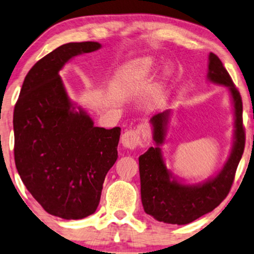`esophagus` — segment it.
Instances as JSON below:
<instances>
[{"label": "esophagus", "instance_id": "1", "mask_svg": "<svg viewBox=\"0 0 254 254\" xmlns=\"http://www.w3.org/2000/svg\"><path fill=\"white\" fill-rule=\"evenodd\" d=\"M121 141L124 147L129 148V150H134L137 147L147 146L148 141H150V137H148L144 127L139 125V127H134V129L125 131L121 138Z\"/></svg>", "mask_w": 254, "mask_h": 254}]
</instances>
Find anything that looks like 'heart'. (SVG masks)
<instances>
[{
	"label": "heart",
	"mask_w": 254,
	"mask_h": 254,
	"mask_svg": "<svg viewBox=\"0 0 254 254\" xmlns=\"http://www.w3.org/2000/svg\"><path fill=\"white\" fill-rule=\"evenodd\" d=\"M155 63L152 58H141L134 62L132 67L130 68V73L133 77H141L147 75L152 69L154 68ZM171 68L168 66L165 67V74H170Z\"/></svg>",
	"instance_id": "obj_1"
}]
</instances>
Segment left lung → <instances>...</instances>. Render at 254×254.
I'll list each match as a JSON object with an SVG mask.
<instances>
[{"label": "left lung", "mask_w": 254, "mask_h": 254, "mask_svg": "<svg viewBox=\"0 0 254 254\" xmlns=\"http://www.w3.org/2000/svg\"><path fill=\"white\" fill-rule=\"evenodd\" d=\"M208 79L229 88L235 104V143L230 158L218 175L200 186H185L172 180L162 159L165 127L168 111L154 115L153 139L157 147H150L139 157L141 203L146 214L159 222L170 224H188L214 210L228 196L235 180L236 171L245 147V127L243 125V102L239 90L214 53L209 54Z\"/></svg>", "instance_id": "obj_1"}]
</instances>
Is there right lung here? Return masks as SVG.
Listing matches in <instances>:
<instances>
[{
  "label": "right lung",
  "mask_w": 254,
  "mask_h": 254,
  "mask_svg": "<svg viewBox=\"0 0 254 254\" xmlns=\"http://www.w3.org/2000/svg\"><path fill=\"white\" fill-rule=\"evenodd\" d=\"M95 42L68 43L38 60L26 74L13 110L15 164L23 184L49 214L81 219L95 212L104 178L117 160L121 127H94L74 111L59 70Z\"/></svg>",
  "instance_id": "1"
}]
</instances>
